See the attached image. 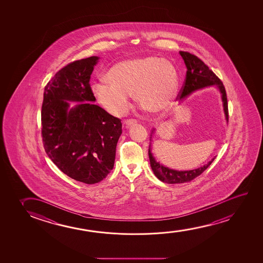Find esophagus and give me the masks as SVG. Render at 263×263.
I'll return each mask as SVG.
<instances>
[{
  "mask_svg": "<svg viewBox=\"0 0 263 263\" xmlns=\"http://www.w3.org/2000/svg\"><path fill=\"white\" fill-rule=\"evenodd\" d=\"M137 122V121L136 119H127V120H126V121L124 122V124H125V126H126V127H129V126L135 125Z\"/></svg>",
  "mask_w": 263,
  "mask_h": 263,
  "instance_id": "34e87169",
  "label": "esophagus"
}]
</instances>
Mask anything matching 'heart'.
Masks as SVG:
<instances>
[{
	"mask_svg": "<svg viewBox=\"0 0 263 263\" xmlns=\"http://www.w3.org/2000/svg\"><path fill=\"white\" fill-rule=\"evenodd\" d=\"M108 79L98 80L92 92L108 113L122 117L130 108V97L153 114L169 108L178 89V72L170 62L157 57L134 58L113 65Z\"/></svg>",
	"mask_w": 263,
	"mask_h": 263,
	"instance_id": "obj_1",
	"label": "heart"
}]
</instances>
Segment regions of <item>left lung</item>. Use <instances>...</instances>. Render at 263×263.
Returning a JSON list of instances; mask_svg holds the SVG:
<instances>
[{
	"mask_svg": "<svg viewBox=\"0 0 263 263\" xmlns=\"http://www.w3.org/2000/svg\"><path fill=\"white\" fill-rule=\"evenodd\" d=\"M181 58H183L184 63L187 67L186 78L184 81L183 86L180 90L178 100H182L187 95L195 90H199L205 87L216 85L219 89L223 101V111L226 115V119L228 122V105H227V91L224 89L223 83L221 80L214 73L212 70L209 69V66L205 65L201 59H199L195 54H191L189 52L180 51ZM155 130V129H154ZM154 130L152 134L154 133ZM152 138V137H150ZM148 155L150 159V164L155 176L162 182L168 184L184 183L194 180L195 178L199 176L204 171L209 168V165L212 163L215 158H213L208 164H205L198 169L191 170V171H176V170L170 169L168 167L160 164V162H156L155 157L151 153V148L149 146Z\"/></svg>",
	"mask_w": 263,
	"mask_h": 263,
	"instance_id": "obj_1",
	"label": "left lung"
}]
</instances>
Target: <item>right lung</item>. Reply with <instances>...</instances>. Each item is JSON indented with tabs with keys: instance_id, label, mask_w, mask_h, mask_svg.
Returning <instances> with one entry per match:
<instances>
[{
	"instance_id": "obj_1",
	"label": "right lung",
	"mask_w": 263,
	"mask_h": 263,
	"mask_svg": "<svg viewBox=\"0 0 263 263\" xmlns=\"http://www.w3.org/2000/svg\"><path fill=\"white\" fill-rule=\"evenodd\" d=\"M99 58L70 63L59 70L44 90L42 140L51 161L73 180L100 182L114 167L121 120L95 105L90 74ZM68 101H78L69 109Z\"/></svg>"
}]
</instances>
